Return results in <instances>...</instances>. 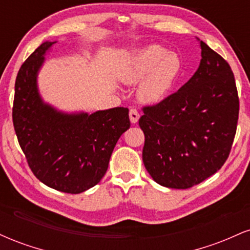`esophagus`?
Here are the masks:
<instances>
[{
	"instance_id": "esophagus-1",
	"label": "esophagus",
	"mask_w": 250,
	"mask_h": 250,
	"mask_svg": "<svg viewBox=\"0 0 250 250\" xmlns=\"http://www.w3.org/2000/svg\"><path fill=\"white\" fill-rule=\"evenodd\" d=\"M129 119H130V122L131 123H137L139 122V119H140V114L139 111L136 110V109L131 108L130 110H129Z\"/></svg>"
}]
</instances>
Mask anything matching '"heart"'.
<instances>
[{
    "label": "heart",
    "mask_w": 250,
    "mask_h": 250,
    "mask_svg": "<svg viewBox=\"0 0 250 250\" xmlns=\"http://www.w3.org/2000/svg\"><path fill=\"white\" fill-rule=\"evenodd\" d=\"M182 63L175 53L160 45L136 50L123 69V80L129 84L141 81L137 95L145 103L154 104L165 100L179 79Z\"/></svg>",
    "instance_id": "heart-1"
}]
</instances>
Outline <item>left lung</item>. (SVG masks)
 I'll return each mask as SVG.
<instances>
[{
	"instance_id": "8db88e82",
	"label": "left lung",
	"mask_w": 250,
	"mask_h": 250,
	"mask_svg": "<svg viewBox=\"0 0 250 250\" xmlns=\"http://www.w3.org/2000/svg\"><path fill=\"white\" fill-rule=\"evenodd\" d=\"M201 61L191 79L159 104L143 108L142 160L159 185L187 189L222 167L233 145L239 96L230 67L200 41Z\"/></svg>"
}]
</instances>
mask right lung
<instances>
[{"label": "right lung", "mask_w": 250, "mask_h": 250, "mask_svg": "<svg viewBox=\"0 0 250 250\" xmlns=\"http://www.w3.org/2000/svg\"><path fill=\"white\" fill-rule=\"evenodd\" d=\"M57 41H45L20 68L13 122L34 175L48 187L80 194L101 181L121 135L130 127L128 108L63 111L40 94L39 73Z\"/></svg>", "instance_id": "1"}]
</instances>
